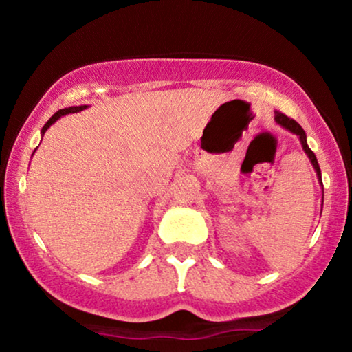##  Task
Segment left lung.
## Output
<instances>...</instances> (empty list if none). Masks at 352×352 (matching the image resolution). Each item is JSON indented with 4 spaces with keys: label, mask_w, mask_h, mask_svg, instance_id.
Returning <instances> with one entry per match:
<instances>
[{
    "label": "left lung",
    "mask_w": 352,
    "mask_h": 352,
    "mask_svg": "<svg viewBox=\"0 0 352 352\" xmlns=\"http://www.w3.org/2000/svg\"><path fill=\"white\" fill-rule=\"evenodd\" d=\"M274 119H276V122L280 124V125H283V127L288 129L289 132H293V134H296L298 137H300L302 148H305V152L308 153V157H309L311 164H313L314 170H316L318 177H319V180H321V170H319V164H318V160H316V155H314L313 151H311V148L308 147V144H306V134H305V131H302L301 125L298 124L296 120H294V119H292V117L285 116V114H283V112H280V111L274 112ZM321 184H322V182H321Z\"/></svg>",
    "instance_id": "obj_1"
}]
</instances>
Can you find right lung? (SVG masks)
<instances>
[{
    "label": "right lung",
    "instance_id": "right-lung-1",
    "mask_svg": "<svg viewBox=\"0 0 352 352\" xmlns=\"http://www.w3.org/2000/svg\"><path fill=\"white\" fill-rule=\"evenodd\" d=\"M82 109H86V106H78V107H67V109H60V111L56 112V114L52 116L51 119L47 120L46 124H44V127H43V134H44V132L47 131V129L51 127L52 124L56 122V120L59 119V117H63V116H66V114H74V112H79V111H82Z\"/></svg>",
    "mask_w": 352,
    "mask_h": 352
}]
</instances>
